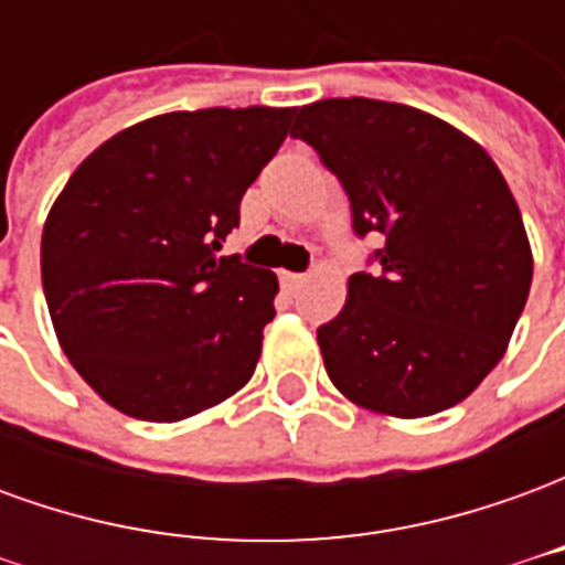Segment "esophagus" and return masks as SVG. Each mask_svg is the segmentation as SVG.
<instances>
[{"label":"esophagus","mask_w":565,"mask_h":565,"mask_svg":"<svg viewBox=\"0 0 565 565\" xmlns=\"http://www.w3.org/2000/svg\"><path fill=\"white\" fill-rule=\"evenodd\" d=\"M281 284L287 290H299L306 284V275H296V271H281Z\"/></svg>","instance_id":"esophagus-1"}]
</instances>
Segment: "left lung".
<instances>
[{
    "label": "left lung",
    "mask_w": 565,
    "mask_h": 565,
    "mask_svg": "<svg viewBox=\"0 0 565 565\" xmlns=\"http://www.w3.org/2000/svg\"><path fill=\"white\" fill-rule=\"evenodd\" d=\"M290 136L342 181L354 233L384 238L375 275H351L339 318L318 330L330 381L405 420L462 403L505 354L533 281L497 162L420 108L363 96L296 108Z\"/></svg>",
    "instance_id": "left-lung-1"
}]
</instances>
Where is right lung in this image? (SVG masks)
Segmentation results:
<instances>
[{
  "label": "right lung",
  "mask_w": 565,
  "mask_h": 565,
  "mask_svg": "<svg viewBox=\"0 0 565 565\" xmlns=\"http://www.w3.org/2000/svg\"><path fill=\"white\" fill-rule=\"evenodd\" d=\"M296 108H199L117 132L72 172L42 233V287L99 399L174 424L245 387L275 271L217 257Z\"/></svg>",
  "instance_id": "obj_1"
}]
</instances>
